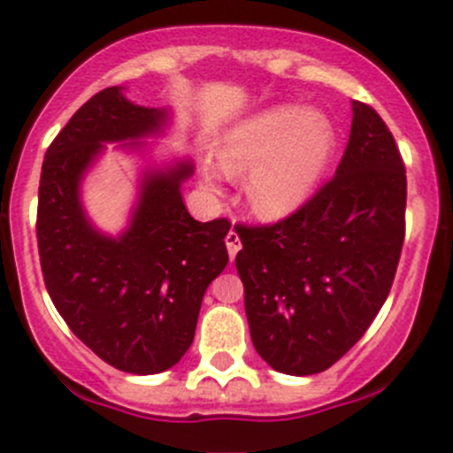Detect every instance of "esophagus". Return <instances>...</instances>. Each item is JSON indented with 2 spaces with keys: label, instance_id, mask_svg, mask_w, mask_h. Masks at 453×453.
Masks as SVG:
<instances>
[{
  "label": "esophagus",
  "instance_id": "1",
  "mask_svg": "<svg viewBox=\"0 0 453 453\" xmlns=\"http://www.w3.org/2000/svg\"><path fill=\"white\" fill-rule=\"evenodd\" d=\"M224 242H226V251H229L231 258H235V254H238L240 247H242V242H240V235L231 229L229 234H226V238H224Z\"/></svg>",
  "mask_w": 453,
  "mask_h": 453
}]
</instances>
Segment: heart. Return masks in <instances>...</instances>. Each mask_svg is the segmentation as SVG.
Segmentation results:
<instances>
[{
	"label": "heart",
	"instance_id": "1",
	"mask_svg": "<svg viewBox=\"0 0 453 453\" xmlns=\"http://www.w3.org/2000/svg\"><path fill=\"white\" fill-rule=\"evenodd\" d=\"M334 150L335 131L324 115L281 106L231 127L218 140L215 165L224 177H250L254 215L279 222L313 197Z\"/></svg>",
	"mask_w": 453,
	"mask_h": 453
}]
</instances>
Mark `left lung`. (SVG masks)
Wrapping results in <instances>:
<instances>
[{
    "mask_svg": "<svg viewBox=\"0 0 453 453\" xmlns=\"http://www.w3.org/2000/svg\"><path fill=\"white\" fill-rule=\"evenodd\" d=\"M334 179L276 224H238L251 342L276 372L329 370L381 311L406 231V167L374 108L351 102Z\"/></svg>",
    "mask_w": 453,
    "mask_h": 453,
    "instance_id": "1",
    "label": "left lung"
}]
</instances>
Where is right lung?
<instances>
[{
	"instance_id": "right-lung-1",
	"label": "right lung",
	"mask_w": 453,
	"mask_h": 453,
	"mask_svg": "<svg viewBox=\"0 0 453 453\" xmlns=\"http://www.w3.org/2000/svg\"><path fill=\"white\" fill-rule=\"evenodd\" d=\"M170 119L113 86L88 99L54 138L38 188L40 267L72 334L108 365L158 374L181 361L197 329L208 283L226 267L229 219L197 222L181 197L192 163L147 170L129 226L118 238L92 226L81 179L104 142L142 150Z\"/></svg>"
}]
</instances>
